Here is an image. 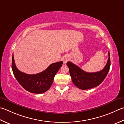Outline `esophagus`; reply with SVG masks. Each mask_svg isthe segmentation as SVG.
I'll return each instance as SVG.
<instances>
[{
	"label": "esophagus",
	"instance_id": "obj_1",
	"mask_svg": "<svg viewBox=\"0 0 124 124\" xmlns=\"http://www.w3.org/2000/svg\"><path fill=\"white\" fill-rule=\"evenodd\" d=\"M69 60V57L68 56H64L63 58V62L64 63H66Z\"/></svg>",
	"mask_w": 124,
	"mask_h": 124
}]
</instances>
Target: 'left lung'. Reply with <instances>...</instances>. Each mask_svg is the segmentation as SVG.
<instances>
[{"label":"left lung","instance_id":"1","mask_svg":"<svg viewBox=\"0 0 124 124\" xmlns=\"http://www.w3.org/2000/svg\"><path fill=\"white\" fill-rule=\"evenodd\" d=\"M108 59L105 67L100 71L87 72L71 62L67 63L69 69L70 76L73 83L77 88L87 90L98 86L102 83L110 70L111 62L110 52H108Z\"/></svg>","mask_w":124,"mask_h":124}]
</instances>
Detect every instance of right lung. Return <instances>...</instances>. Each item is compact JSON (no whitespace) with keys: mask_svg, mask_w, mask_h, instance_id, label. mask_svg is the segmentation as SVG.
<instances>
[{"mask_svg":"<svg viewBox=\"0 0 124 124\" xmlns=\"http://www.w3.org/2000/svg\"><path fill=\"white\" fill-rule=\"evenodd\" d=\"M63 63L60 61L51 64L44 71L37 74H27L17 68L13 54L12 68L16 78L23 88L31 93H42L50 88L55 75Z\"/></svg>","mask_w":124,"mask_h":124,"instance_id":"add662e5","label":"right lung"}]
</instances>
